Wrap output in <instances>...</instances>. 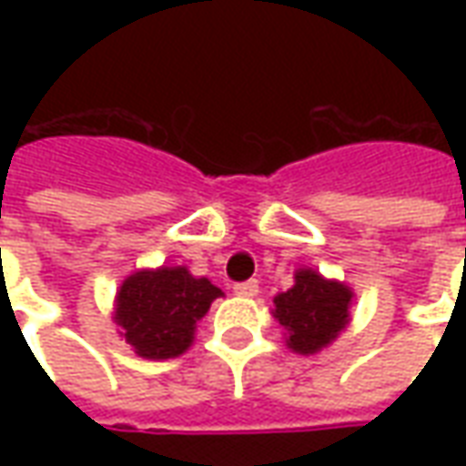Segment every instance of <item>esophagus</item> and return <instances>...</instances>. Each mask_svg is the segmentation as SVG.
<instances>
[{
	"instance_id": "1",
	"label": "esophagus",
	"mask_w": 466,
	"mask_h": 466,
	"mask_svg": "<svg viewBox=\"0 0 466 466\" xmlns=\"http://www.w3.org/2000/svg\"><path fill=\"white\" fill-rule=\"evenodd\" d=\"M234 294H237V297H244V299H252V297H257V294H259V284L254 282V279H249V282L234 284Z\"/></svg>"
}]
</instances>
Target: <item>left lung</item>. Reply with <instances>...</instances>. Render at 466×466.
I'll return each mask as SVG.
<instances>
[{
    "mask_svg": "<svg viewBox=\"0 0 466 466\" xmlns=\"http://www.w3.org/2000/svg\"><path fill=\"white\" fill-rule=\"evenodd\" d=\"M354 289L327 279L312 267H299L294 284L274 297L272 317L284 327V342L294 354H317L344 332L351 319Z\"/></svg>",
    "mask_w": 466,
    "mask_h": 466,
    "instance_id": "left-lung-1",
    "label": "left lung"
}]
</instances>
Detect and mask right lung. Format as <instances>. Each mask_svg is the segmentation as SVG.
<instances>
[{"mask_svg":"<svg viewBox=\"0 0 466 466\" xmlns=\"http://www.w3.org/2000/svg\"><path fill=\"white\" fill-rule=\"evenodd\" d=\"M222 289L187 267L137 269L115 294L116 334L142 360H174L194 344L197 324Z\"/></svg>","mask_w":466,"mask_h":466,"instance_id":"obj_1","label":"right lung"}]
</instances>
